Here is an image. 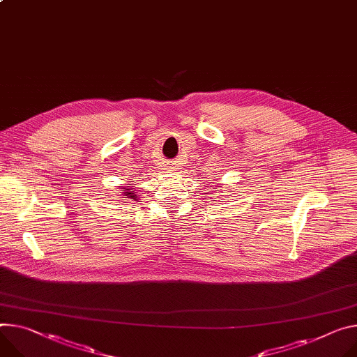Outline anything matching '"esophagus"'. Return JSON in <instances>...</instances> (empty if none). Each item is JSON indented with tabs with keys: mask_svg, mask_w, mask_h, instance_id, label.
<instances>
[{
	"mask_svg": "<svg viewBox=\"0 0 357 357\" xmlns=\"http://www.w3.org/2000/svg\"><path fill=\"white\" fill-rule=\"evenodd\" d=\"M162 168H164V171H165V172H168L169 169H172V168H171V167H168V165H165V167H162Z\"/></svg>",
	"mask_w": 357,
	"mask_h": 357,
	"instance_id": "34e87169",
	"label": "esophagus"
}]
</instances>
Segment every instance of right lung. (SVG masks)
Instances as JSON below:
<instances>
[{
	"label": "right lung",
	"instance_id": "right-lung-1",
	"mask_svg": "<svg viewBox=\"0 0 357 357\" xmlns=\"http://www.w3.org/2000/svg\"><path fill=\"white\" fill-rule=\"evenodd\" d=\"M122 195H123V198L137 199V192H134V188H129V189H126L125 192H122ZM123 201H126V199H123Z\"/></svg>",
	"mask_w": 357,
	"mask_h": 357
}]
</instances>
